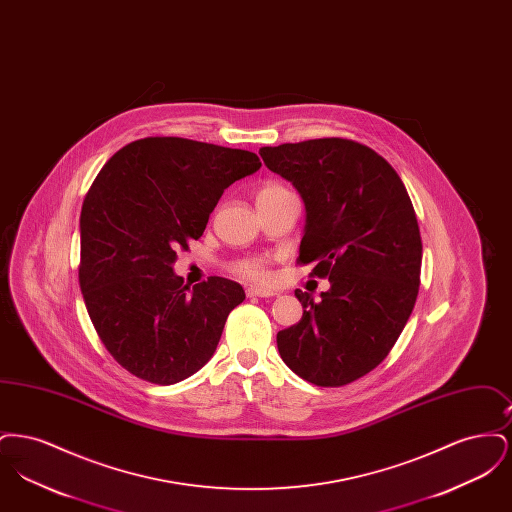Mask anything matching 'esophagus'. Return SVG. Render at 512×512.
Listing matches in <instances>:
<instances>
[{
  "instance_id": "obj_1",
  "label": "esophagus",
  "mask_w": 512,
  "mask_h": 512,
  "mask_svg": "<svg viewBox=\"0 0 512 512\" xmlns=\"http://www.w3.org/2000/svg\"><path fill=\"white\" fill-rule=\"evenodd\" d=\"M245 293H247V297H272V295H276L274 290H268V288H257V286L247 288Z\"/></svg>"
}]
</instances>
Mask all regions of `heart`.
Returning a JSON list of instances; mask_svg holds the SVG:
<instances>
[{"mask_svg":"<svg viewBox=\"0 0 512 512\" xmlns=\"http://www.w3.org/2000/svg\"><path fill=\"white\" fill-rule=\"evenodd\" d=\"M288 192L282 184H276V182H267L263 184L259 190H257V203L259 201H265L270 199L274 195L284 194ZM232 272L238 274L240 278L245 280H253V282H263L268 278V265L265 259L261 257H247V259H240L232 265Z\"/></svg>","mask_w":512,"mask_h":512,"instance_id":"b5f03b06","label":"heart"}]
</instances>
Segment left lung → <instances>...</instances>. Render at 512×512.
<instances>
[{"label": "left lung", "instance_id": "obj_1", "mask_svg": "<svg viewBox=\"0 0 512 512\" xmlns=\"http://www.w3.org/2000/svg\"><path fill=\"white\" fill-rule=\"evenodd\" d=\"M303 197L299 265L330 290H295L303 317L276 336L280 357L303 380L340 388L380 365L413 313L422 240L399 174L374 149L318 138L259 149Z\"/></svg>", "mask_w": 512, "mask_h": 512}]
</instances>
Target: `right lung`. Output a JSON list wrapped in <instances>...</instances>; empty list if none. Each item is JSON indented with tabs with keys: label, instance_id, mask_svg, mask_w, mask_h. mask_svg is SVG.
I'll use <instances>...</instances> for the list:
<instances>
[{
	"label": "right lung",
	"instance_id": "right-lung-1",
	"mask_svg": "<svg viewBox=\"0 0 512 512\" xmlns=\"http://www.w3.org/2000/svg\"><path fill=\"white\" fill-rule=\"evenodd\" d=\"M259 167L245 149L151 136L99 171L80 213L78 282L99 340L130 374L171 386L213 357L244 290L209 276L190 292L172 263L222 192Z\"/></svg>",
	"mask_w": 512,
	"mask_h": 512
}]
</instances>
